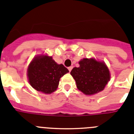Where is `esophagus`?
<instances>
[{
  "label": "esophagus",
  "instance_id": "1",
  "mask_svg": "<svg viewBox=\"0 0 134 134\" xmlns=\"http://www.w3.org/2000/svg\"><path fill=\"white\" fill-rule=\"evenodd\" d=\"M73 69L72 66H70V67H68V69H69V71H71V69Z\"/></svg>",
  "mask_w": 134,
  "mask_h": 134
}]
</instances>
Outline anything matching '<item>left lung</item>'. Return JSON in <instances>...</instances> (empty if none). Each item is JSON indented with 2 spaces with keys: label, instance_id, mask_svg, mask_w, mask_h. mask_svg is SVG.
Returning a JSON list of instances; mask_svg holds the SVG:
<instances>
[{
  "label": "left lung",
  "instance_id": "left-lung-1",
  "mask_svg": "<svg viewBox=\"0 0 134 134\" xmlns=\"http://www.w3.org/2000/svg\"><path fill=\"white\" fill-rule=\"evenodd\" d=\"M79 64L80 67H74L70 73L76 81L77 88L86 95L103 91L110 78L105 63L93 58H84Z\"/></svg>",
  "mask_w": 134,
  "mask_h": 134
}]
</instances>
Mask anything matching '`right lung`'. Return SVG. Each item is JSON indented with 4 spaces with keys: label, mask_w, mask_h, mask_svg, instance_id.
Listing matches in <instances>:
<instances>
[{
    "label": "right lung",
    "mask_w": 134,
    "mask_h": 134,
    "mask_svg": "<svg viewBox=\"0 0 134 134\" xmlns=\"http://www.w3.org/2000/svg\"><path fill=\"white\" fill-rule=\"evenodd\" d=\"M68 72L63 65H58L52 57L45 56L37 57L32 60L27 74L35 89L50 94L57 90L60 78Z\"/></svg>",
    "instance_id": "add662e5"
}]
</instances>
